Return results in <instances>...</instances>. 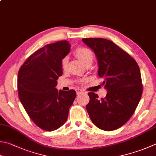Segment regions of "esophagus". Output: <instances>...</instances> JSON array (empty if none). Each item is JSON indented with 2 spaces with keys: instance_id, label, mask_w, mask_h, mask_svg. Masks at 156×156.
Segmentation results:
<instances>
[{
  "instance_id": "1",
  "label": "esophagus",
  "mask_w": 156,
  "mask_h": 156,
  "mask_svg": "<svg viewBox=\"0 0 156 156\" xmlns=\"http://www.w3.org/2000/svg\"><path fill=\"white\" fill-rule=\"evenodd\" d=\"M76 92H77V94H81V93H83L84 91L81 89H79V88H77V89H76Z\"/></svg>"
}]
</instances>
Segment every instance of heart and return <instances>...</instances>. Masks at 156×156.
Listing matches in <instances>:
<instances>
[{"label":"heart","instance_id":"1","mask_svg":"<svg viewBox=\"0 0 156 156\" xmlns=\"http://www.w3.org/2000/svg\"><path fill=\"white\" fill-rule=\"evenodd\" d=\"M75 54L78 59L82 63L87 66L88 64H92L94 60V55L92 51L90 49L86 48H79L76 49ZM68 65V58L64 57L62 60L61 66L63 69H66ZM84 80H82L81 82H83Z\"/></svg>","mask_w":156,"mask_h":156}]
</instances>
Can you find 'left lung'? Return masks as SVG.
Listing matches in <instances>:
<instances>
[{
  "mask_svg": "<svg viewBox=\"0 0 156 156\" xmlns=\"http://www.w3.org/2000/svg\"><path fill=\"white\" fill-rule=\"evenodd\" d=\"M82 41L96 55L98 74L107 90L101 99L94 92L88 93L87 111L98 128L115 130L130 119L139 103L143 93L140 69L133 58L111 41L101 38Z\"/></svg>",
  "mask_w": 156,
  "mask_h": 156,
  "instance_id": "obj_1",
  "label": "left lung"
}]
</instances>
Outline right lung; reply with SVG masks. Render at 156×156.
<instances>
[{
  "label": "right lung",
  "instance_id": "add662e5",
  "mask_svg": "<svg viewBox=\"0 0 156 156\" xmlns=\"http://www.w3.org/2000/svg\"><path fill=\"white\" fill-rule=\"evenodd\" d=\"M67 41L48 44L28 58L17 76L19 98L26 113L38 127L57 130L68 119L76 92L58 90L57 80L62 75V60L69 54Z\"/></svg>",
  "mask_w": 156,
  "mask_h": 156
}]
</instances>
